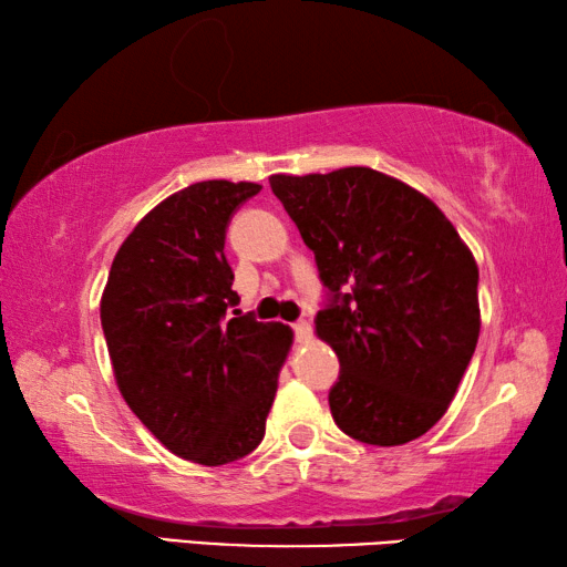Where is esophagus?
<instances>
[{
	"instance_id": "34e87169",
	"label": "esophagus",
	"mask_w": 567,
	"mask_h": 567,
	"mask_svg": "<svg viewBox=\"0 0 567 567\" xmlns=\"http://www.w3.org/2000/svg\"><path fill=\"white\" fill-rule=\"evenodd\" d=\"M295 338H297V342H307L310 340V334H312V324L307 322V320H297L295 324Z\"/></svg>"
}]
</instances>
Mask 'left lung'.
<instances>
[{"label":"left lung","instance_id":"obj_1","mask_svg":"<svg viewBox=\"0 0 567 567\" xmlns=\"http://www.w3.org/2000/svg\"><path fill=\"white\" fill-rule=\"evenodd\" d=\"M270 187L332 292L315 332L340 358L330 390L338 427L380 447L425 435L477 344L470 247L433 199L378 169L272 175Z\"/></svg>","mask_w":567,"mask_h":567}]
</instances>
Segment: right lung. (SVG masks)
<instances>
[{
	"mask_svg": "<svg viewBox=\"0 0 567 567\" xmlns=\"http://www.w3.org/2000/svg\"><path fill=\"white\" fill-rule=\"evenodd\" d=\"M260 189L207 179L162 199L117 249L100 302L124 402L169 453L207 467L262 443L292 348L287 324L227 312L239 297L225 233Z\"/></svg>",
	"mask_w": 567,
	"mask_h": 567,
	"instance_id": "1",
	"label": "right lung"
}]
</instances>
